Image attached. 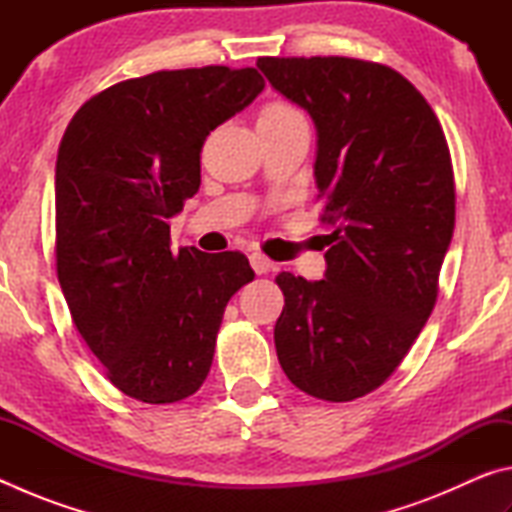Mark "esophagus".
Instances as JSON below:
<instances>
[{
	"mask_svg": "<svg viewBox=\"0 0 512 512\" xmlns=\"http://www.w3.org/2000/svg\"><path fill=\"white\" fill-rule=\"evenodd\" d=\"M250 266L255 268L257 275H264V273L271 271L273 262L266 255H262V253H253V255H250Z\"/></svg>",
	"mask_w": 512,
	"mask_h": 512,
	"instance_id": "esophagus-1",
	"label": "esophagus"
}]
</instances>
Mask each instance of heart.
Masks as SVG:
<instances>
[{"instance_id":"obj_1","label":"heart","mask_w":512,"mask_h":512,"mask_svg":"<svg viewBox=\"0 0 512 512\" xmlns=\"http://www.w3.org/2000/svg\"><path fill=\"white\" fill-rule=\"evenodd\" d=\"M293 119H302V115L298 108H293L287 101H271L259 112V121H266V124H284V121Z\"/></svg>"}]
</instances>
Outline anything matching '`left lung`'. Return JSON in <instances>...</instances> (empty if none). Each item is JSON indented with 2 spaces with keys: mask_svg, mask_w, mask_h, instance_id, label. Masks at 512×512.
Returning a JSON list of instances; mask_svg holds the SVG:
<instances>
[{
  "mask_svg": "<svg viewBox=\"0 0 512 512\" xmlns=\"http://www.w3.org/2000/svg\"><path fill=\"white\" fill-rule=\"evenodd\" d=\"M268 83L318 131L314 176L325 280L275 277V350L293 386L327 402L379 388L438 298L456 221L452 155L427 99L395 69L345 56L259 58Z\"/></svg>",
  "mask_w": 512,
  "mask_h": 512,
  "instance_id": "obj_1",
  "label": "left lung"
}]
</instances>
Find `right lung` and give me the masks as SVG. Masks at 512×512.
<instances>
[{
  "label": "right lung",
  "mask_w": 512,
  "mask_h": 512,
  "mask_svg": "<svg viewBox=\"0 0 512 512\" xmlns=\"http://www.w3.org/2000/svg\"><path fill=\"white\" fill-rule=\"evenodd\" d=\"M264 90L253 67L164 69L110 85L69 121L56 160V273L83 341L121 393L194 395L248 257L169 244L201 187L205 137Z\"/></svg>",
  "instance_id": "right-lung-1"
}]
</instances>
